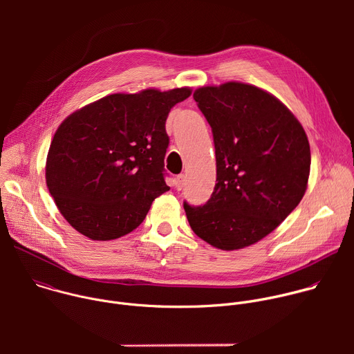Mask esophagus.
<instances>
[{
  "label": "esophagus",
  "mask_w": 354,
  "mask_h": 354,
  "mask_svg": "<svg viewBox=\"0 0 354 354\" xmlns=\"http://www.w3.org/2000/svg\"><path fill=\"white\" fill-rule=\"evenodd\" d=\"M185 183H186V176H185V175H178L176 179H175V187H176L178 190H182L183 186H185Z\"/></svg>",
  "instance_id": "1"
}]
</instances>
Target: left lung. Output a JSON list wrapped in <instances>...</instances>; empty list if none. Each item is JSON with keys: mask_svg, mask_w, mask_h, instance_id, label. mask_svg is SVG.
Wrapping results in <instances>:
<instances>
[{"mask_svg": "<svg viewBox=\"0 0 354 354\" xmlns=\"http://www.w3.org/2000/svg\"><path fill=\"white\" fill-rule=\"evenodd\" d=\"M193 97L214 138L217 183L203 206L183 203L193 232L223 250L257 243L307 190V134L272 93L243 82L201 86Z\"/></svg>", "mask_w": 354, "mask_h": 354, "instance_id": "left-lung-1", "label": "left lung"}]
</instances>
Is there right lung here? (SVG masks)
<instances>
[{
  "instance_id": "obj_1",
  "label": "right lung",
  "mask_w": 354,
  "mask_h": 354,
  "mask_svg": "<svg viewBox=\"0 0 354 354\" xmlns=\"http://www.w3.org/2000/svg\"><path fill=\"white\" fill-rule=\"evenodd\" d=\"M192 89L113 93L71 113L48 148L46 183L68 224L93 241L136 230L169 190L165 122Z\"/></svg>"
}]
</instances>
